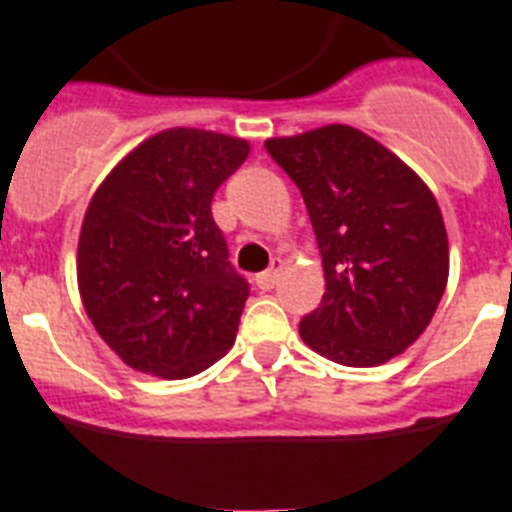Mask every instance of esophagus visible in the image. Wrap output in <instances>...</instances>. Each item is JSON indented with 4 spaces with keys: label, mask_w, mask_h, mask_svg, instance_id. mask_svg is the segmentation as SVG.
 I'll return each instance as SVG.
<instances>
[{
    "label": "esophagus",
    "mask_w": 512,
    "mask_h": 512,
    "mask_svg": "<svg viewBox=\"0 0 512 512\" xmlns=\"http://www.w3.org/2000/svg\"><path fill=\"white\" fill-rule=\"evenodd\" d=\"M280 269H282V259H274L272 269H266V272L256 274V287H259V290H272V287L277 285Z\"/></svg>",
    "instance_id": "1"
}]
</instances>
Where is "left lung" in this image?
Instances as JSON below:
<instances>
[{
	"label": "left lung",
	"mask_w": 512,
	"mask_h": 512,
	"mask_svg": "<svg viewBox=\"0 0 512 512\" xmlns=\"http://www.w3.org/2000/svg\"><path fill=\"white\" fill-rule=\"evenodd\" d=\"M306 201L327 293L301 337L342 366H379L421 337L450 272L437 198L382 143L324 125L264 143Z\"/></svg>",
	"instance_id": "obj_1"
}]
</instances>
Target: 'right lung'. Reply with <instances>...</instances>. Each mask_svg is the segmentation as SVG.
I'll use <instances>...</instances> for the list:
<instances>
[{
	"instance_id": "obj_1",
	"label": "right lung",
	"mask_w": 512,
	"mask_h": 512,
	"mask_svg": "<svg viewBox=\"0 0 512 512\" xmlns=\"http://www.w3.org/2000/svg\"><path fill=\"white\" fill-rule=\"evenodd\" d=\"M248 151L232 135L162 130L96 188L78 240L80 301L130 369L185 379L232 348L248 282L227 261L211 198Z\"/></svg>"
}]
</instances>
